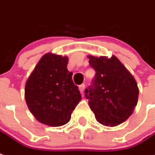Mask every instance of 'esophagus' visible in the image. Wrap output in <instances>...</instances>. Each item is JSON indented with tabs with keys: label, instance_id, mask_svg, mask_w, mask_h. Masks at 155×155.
<instances>
[{
	"label": "esophagus",
	"instance_id": "obj_1",
	"mask_svg": "<svg viewBox=\"0 0 155 155\" xmlns=\"http://www.w3.org/2000/svg\"><path fill=\"white\" fill-rule=\"evenodd\" d=\"M85 84H82V85H79V90H80L81 93L84 92V91H85Z\"/></svg>",
	"mask_w": 155,
	"mask_h": 155
}]
</instances>
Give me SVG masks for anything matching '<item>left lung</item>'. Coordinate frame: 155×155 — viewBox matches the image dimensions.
I'll use <instances>...</instances> for the list:
<instances>
[{"label": "left lung", "instance_id": "obj_1", "mask_svg": "<svg viewBox=\"0 0 155 155\" xmlns=\"http://www.w3.org/2000/svg\"><path fill=\"white\" fill-rule=\"evenodd\" d=\"M96 71L92 85L85 89V97L96 120L104 126L115 127L134 112L138 98L137 82L115 55H88Z\"/></svg>", "mask_w": 155, "mask_h": 155}]
</instances>
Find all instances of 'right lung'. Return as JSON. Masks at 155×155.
<instances>
[{
  "label": "right lung",
  "instance_id": "obj_1",
  "mask_svg": "<svg viewBox=\"0 0 155 155\" xmlns=\"http://www.w3.org/2000/svg\"><path fill=\"white\" fill-rule=\"evenodd\" d=\"M68 57L48 53L41 58L25 85V100L35 118L43 124L59 127L70 120L81 100Z\"/></svg>",
  "mask_w": 155,
  "mask_h": 155
}]
</instances>
